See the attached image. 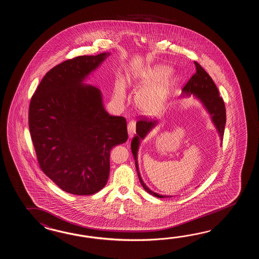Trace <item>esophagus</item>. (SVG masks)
<instances>
[{"label": "esophagus", "instance_id": "obj_1", "mask_svg": "<svg viewBox=\"0 0 259 259\" xmlns=\"http://www.w3.org/2000/svg\"><path fill=\"white\" fill-rule=\"evenodd\" d=\"M127 129H128V135L129 138H133L136 134V121H130L127 124Z\"/></svg>", "mask_w": 259, "mask_h": 259}]
</instances>
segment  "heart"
I'll return each instance as SVG.
<instances>
[{"label":"heart","instance_id":"b5f03b06","mask_svg":"<svg viewBox=\"0 0 259 259\" xmlns=\"http://www.w3.org/2000/svg\"><path fill=\"white\" fill-rule=\"evenodd\" d=\"M171 73V69L166 66H157L149 70L140 80L139 87L143 90L139 93L137 98L138 106L141 109L153 112L161 109L166 103L168 98V85L165 82L167 77ZM117 95L120 98H124V87L120 83Z\"/></svg>","mask_w":259,"mask_h":259}]
</instances>
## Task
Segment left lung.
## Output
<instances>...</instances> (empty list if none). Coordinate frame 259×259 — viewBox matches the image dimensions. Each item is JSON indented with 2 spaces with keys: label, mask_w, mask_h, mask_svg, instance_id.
<instances>
[{
  "label": "left lung",
  "mask_w": 259,
  "mask_h": 259,
  "mask_svg": "<svg viewBox=\"0 0 259 259\" xmlns=\"http://www.w3.org/2000/svg\"><path fill=\"white\" fill-rule=\"evenodd\" d=\"M196 67V71L194 74L191 76L189 81L185 84L182 89V96H194L195 98L201 100V103L206 108L208 112L212 117V120L217 127L220 136V139L223 140L225 131V123H226V108L223 98L219 96V89L214 84L210 75L207 73L200 64L194 62ZM157 121L152 119H146L142 118L137 121V135L133 138L131 143V150L133 155L135 158L137 172H138V179L142 185L144 190L151 195L155 196L157 198H168L172 196L160 195L156 192H153L145 185L143 180L140 177L138 165V150L140 141L145 138L147 134L155 126Z\"/></svg>",
  "instance_id": "left-lung-1"
}]
</instances>
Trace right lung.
Instances as JSON below:
<instances>
[{"label": "right lung", "instance_id": "add662e5", "mask_svg": "<svg viewBox=\"0 0 259 259\" xmlns=\"http://www.w3.org/2000/svg\"><path fill=\"white\" fill-rule=\"evenodd\" d=\"M109 56H81L58 64L45 75L29 103V132L40 168L75 195L103 189L110 150L128 138L126 120L109 115L100 90L81 83Z\"/></svg>", "mask_w": 259, "mask_h": 259}]
</instances>
